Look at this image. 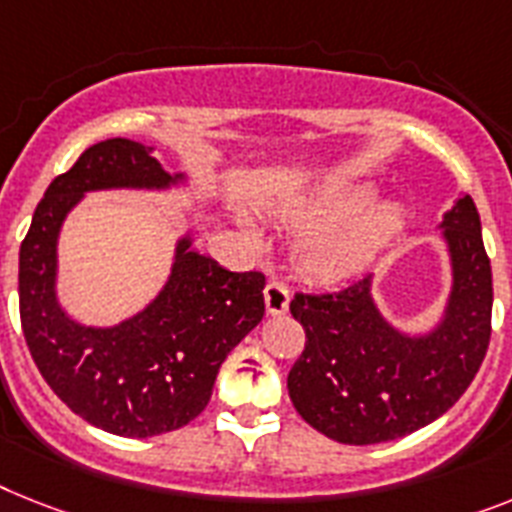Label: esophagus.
I'll return each mask as SVG.
<instances>
[{
  "instance_id": "1",
  "label": "esophagus",
  "mask_w": 512,
  "mask_h": 512,
  "mask_svg": "<svg viewBox=\"0 0 512 512\" xmlns=\"http://www.w3.org/2000/svg\"><path fill=\"white\" fill-rule=\"evenodd\" d=\"M266 314H285L290 306V290L282 280H269L264 287Z\"/></svg>"
}]
</instances>
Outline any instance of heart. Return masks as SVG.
Returning <instances> with one entry per match:
<instances>
[{
  "instance_id": "heart-1",
  "label": "heart",
  "mask_w": 512,
  "mask_h": 512,
  "mask_svg": "<svg viewBox=\"0 0 512 512\" xmlns=\"http://www.w3.org/2000/svg\"><path fill=\"white\" fill-rule=\"evenodd\" d=\"M366 204V196H348V198H329L322 204L311 206L308 211H303L298 222L303 227H322L332 225L337 219L350 217L353 211H358ZM400 227V214L395 209H379L374 214H369L366 219L356 222L353 227L342 232H329L322 238H314L311 243H306L303 248V266H306L308 274L314 277H337V274H345L348 269L361 264L366 256L377 246H382L384 240L390 238L392 232Z\"/></svg>"
}]
</instances>
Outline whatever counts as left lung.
Wrapping results in <instances>:
<instances>
[{
  "instance_id": "8db88e82",
  "label": "left lung",
  "mask_w": 512,
  "mask_h": 512,
  "mask_svg": "<svg viewBox=\"0 0 512 512\" xmlns=\"http://www.w3.org/2000/svg\"><path fill=\"white\" fill-rule=\"evenodd\" d=\"M455 285L445 324L398 335L377 314L369 277L335 293H298L290 314L306 345L287 374L295 411L345 445H377L432 424L474 382L492 337V266L474 198L445 214Z\"/></svg>"
}]
</instances>
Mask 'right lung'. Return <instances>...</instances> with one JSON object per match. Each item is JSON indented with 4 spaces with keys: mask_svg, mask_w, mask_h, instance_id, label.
<instances>
[{
    "mask_svg": "<svg viewBox=\"0 0 512 512\" xmlns=\"http://www.w3.org/2000/svg\"><path fill=\"white\" fill-rule=\"evenodd\" d=\"M170 180L143 143H96L49 183L20 243V324L41 377L70 411L120 437H154L193 421L227 353L264 316V274L230 272L188 251V240L164 293L130 322L86 329L59 311L54 246L70 206L86 190Z\"/></svg>",
    "mask_w": 512,
    "mask_h": 512,
    "instance_id": "1",
    "label": "right lung"
}]
</instances>
